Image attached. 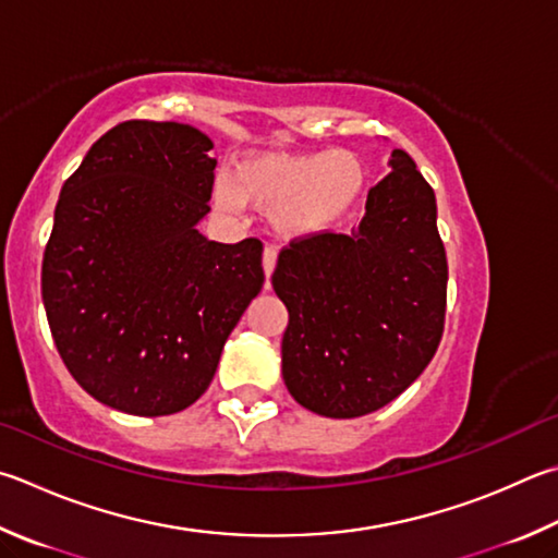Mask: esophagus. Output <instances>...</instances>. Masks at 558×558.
Here are the masks:
<instances>
[{
	"label": "esophagus",
	"instance_id": "1",
	"mask_svg": "<svg viewBox=\"0 0 558 558\" xmlns=\"http://www.w3.org/2000/svg\"><path fill=\"white\" fill-rule=\"evenodd\" d=\"M276 260H278V251L272 246L263 248V270H266V278H270L272 268H276Z\"/></svg>",
	"mask_w": 558,
	"mask_h": 558
}]
</instances>
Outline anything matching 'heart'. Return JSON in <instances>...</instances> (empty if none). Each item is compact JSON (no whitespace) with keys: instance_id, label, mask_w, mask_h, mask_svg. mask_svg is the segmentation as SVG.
<instances>
[{"instance_id":"heart-1","label":"heart","mask_w":558,"mask_h":558,"mask_svg":"<svg viewBox=\"0 0 558 558\" xmlns=\"http://www.w3.org/2000/svg\"><path fill=\"white\" fill-rule=\"evenodd\" d=\"M363 185L366 166L351 150L272 154L246 160L234 187H219V202L227 209L251 202L272 211L286 234L310 236L337 225L356 205Z\"/></svg>"}]
</instances>
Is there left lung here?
Here are the masks:
<instances>
[{
	"label": "left lung",
	"mask_w": 558,
	"mask_h": 558,
	"mask_svg": "<svg viewBox=\"0 0 558 558\" xmlns=\"http://www.w3.org/2000/svg\"><path fill=\"white\" fill-rule=\"evenodd\" d=\"M390 168L359 227L292 239L270 278L290 314L282 378L324 417H361L398 398L444 333L449 266L437 197L402 148Z\"/></svg>",
	"instance_id": "8db88e82"
}]
</instances>
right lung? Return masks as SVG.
<instances>
[{"label": "right lung", "instance_id": "obj_1", "mask_svg": "<svg viewBox=\"0 0 558 558\" xmlns=\"http://www.w3.org/2000/svg\"><path fill=\"white\" fill-rule=\"evenodd\" d=\"M211 141L178 121H121L65 180L40 295L70 376L119 412L190 408L263 288V244L197 231L209 211Z\"/></svg>", "mask_w": 558, "mask_h": 558}]
</instances>
